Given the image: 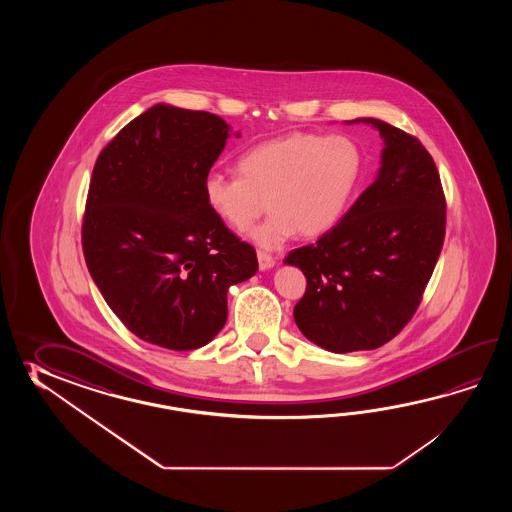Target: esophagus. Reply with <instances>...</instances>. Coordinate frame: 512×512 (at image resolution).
Wrapping results in <instances>:
<instances>
[{
    "instance_id": "obj_1",
    "label": "esophagus",
    "mask_w": 512,
    "mask_h": 512,
    "mask_svg": "<svg viewBox=\"0 0 512 512\" xmlns=\"http://www.w3.org/2000/svg\"><path fill=\"white\" fill-rule=\"evenodd\" d=\"M258 263H260L261 271H269V269H272V267L276 265V261H274L271 254L261 251H258Z\"/></svg>"
}]
</instances>
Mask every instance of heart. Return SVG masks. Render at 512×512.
Segmentation results:
<instances>
[{
	"label": "heart",
	"instance_id": "b5f03b06",
	"mask_svg": "<svg viewBox=\"0 0 512 512\" xmlns=\"http://www.w3.org/2000/svg\"><path fill=\"white\" fill-rule=\"evenodd\" d=\"M241 177L210 172L203 181L208 208L230 229L249 227L267 197L271 214L249 238L278 249L300 230L326 234L344 216L359 183L362 152L348 135L294 131L263 141L238 159Z\"/></svg>",
	"mask_w": 512,
	"mask_h": 512
}]
</instances>
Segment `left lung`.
Segmentation results:
<instances>
[{
	"mask_svg": "<svg viewBox=\"0 0 512 512\" xmlns=\"http://www.w3.org/2000/svg\"><path fill=\"white\" fill-rule=\"evenodd\" d=\"M381 168L337 225L289 252L304 272L294 322L333 353L381 348L421 304L445 240L446 205L432 155L412 135L379 119Z\"/></svg>",
	"mask_w": 512,
	"mask_h": 512,
	"instance_id": "obj_1",
	"label": "left lung"
}]
</instances>
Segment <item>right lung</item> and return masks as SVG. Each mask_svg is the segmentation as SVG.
<instances>
[{
  "instance_id": "add662e5",
  "label": "right lung",
  "mask_w": 512,
  "mask_h": 512,
  "mask_svg": "<svg viewBox=\"0 0 512 512\" xmlns=\"http://www.w3.org/2000/svg\"><path fill=\"white\" fill-rule=\"evenodd\" d=\"M230 131L207 111L155 104L98 155L82 225L87 269L144 342L174 351L205 346L227 322L230 285L258 271L256 251L203 194Z\"/></svg>"
}]
</instances>
